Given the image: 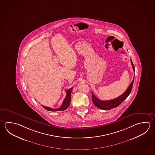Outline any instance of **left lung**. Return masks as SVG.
Listing matches in <instances>:
<instances>
[{"instance_id":"left-lung-1","label":"left lung","mask_w":155,"mask_h":155,"mask_svg":"<svg viewBox=\"0 0 155 155\" xmlns=\"http://www.w3.org/2000/svg\"><path fill=\"white\" fill-rule=\"evenodd\" d=\"M130 62L132 65L133 69L135 72V68L131 59H130ZM134 79V76L132 82L130 83L129 87L127 88L126 91L122 94H121V96H119L116 98L113 99L109 101H101L96 96H94L93 93H92V99L93 104L99 109L105 110H110L111 109L118 107V105H120L130 95L132 88Z\"/></svg>"}]
</instances>
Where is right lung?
Here are the masks:
<instances>
[{"mask_svg":"<svg viewBox=\"0 0 155 155\" xmlns=\"http://www.w3.org/2000/svg\"><path fill=\"white\" fill-rule=\"evenodd\" d=\"M73 88H71L69 90L66 91V97L65 98L64 101L62 103V105L61 106V107L57 109H52L51 107H45L44 105H42L43 107H44L46 110L48 111H63V110H66L68 107H69L70 104H71V91L73 90Z\"/></svg>","mask_w":155,"mask_h":155,"instance_id":"obj_1","label":"right lung"}]
</instances>
